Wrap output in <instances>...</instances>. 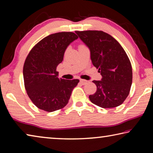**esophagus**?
Segmentation results:
<instances>
[{"mask_svg": "<svg viewBox=\"0 0 153 153\" xmlns=\"http://www.w3.org/2000/svg\"><path fill=\"white\" fill-rule=\"evenodd\" d=\"M80 83H81L82 85H85V84H87L88 81H87V80H85V79H80Z\"/></svg>", "mask_w": 153, "mask_h": 153, "instance_id": "1", "label": "esophagus"}]
</instances>
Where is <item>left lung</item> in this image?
<instances>
[{
  "instance_id": "8db88e82",
  "label": "left lung",
  "mask_w": 153,
  "mask_h": 153,
  "mask_svg": "<svg viewBox=\"0 0 153 153\" xmlns=\"http://www.w3.org/2000/svg\"><path fill=\"white\" fill-rule=\"evenodd\" d=\"M76 33L90 52L93 65L101 80H94L97 92L90 95L92 103L102 108H114L123 102L132 83V69L126 53L115 38L102 31Z\"/></svg>"
}]
</instances>
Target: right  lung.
<instances>
[{
  "mask_svg": "<svg viewBox=\"0 0 153 153\" xmlns=\"http://www.w3.org/2000/svg\"><path fill=\"white\" fill-rule=\"evenodd\" d=\"M77 38L73 32L53 33L40 40L28 54L23 69L25 88L40 109L53 112L68 103L79 80L59 78L56 67L68 46Z\"/></svg>",
  "mask_w": 153,
  "mask_h": 153,
  "instance_id": "right-lung-1",
  "label": "right lung"
}]
</instances>
